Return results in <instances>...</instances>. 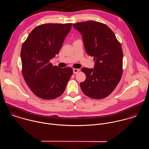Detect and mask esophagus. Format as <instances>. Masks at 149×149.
<instances>
[{
	"label": "esophagus",
	"mask_w": 149,
	"mask_h": 149,
	"mask_svg": "<svg viewBox=\"0 0 149 149\" xmlns=\"http://www.w3.org/2000/svg\"><path fill=\"white\" fill-rule=\"evenodd\" d=\"M79 70H80V69H73V73H74V74L77 73L79 72Z\"/></svg>",
	"instance_id": "esophagus-1"
}]
</instances>
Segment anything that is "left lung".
I'll return each instance as SVG.
<instances>
[{"instance_id": "8db88e82", "label": "left lung", "mask_w": 149, "mask_h": 149, "mask_svg": "<svg viewBox=\"0 0 149 149\" xmlns=\"http://www.w3.org/2000/svg\"><path fill=\"white\" fill-rule=\"evenodd\" d=\"M80 32L86 53L94 57V68H83L86 79L80 83L86 96L100 99L110 95L119 83L123 72V52L113 32L98 22L73 24Z\"/></svg>"}]
</instances>
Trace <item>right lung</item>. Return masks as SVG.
<instances>
[{
    "label": "right lung",
    "mask_w": 149,
    "mask_h": 149,
    "mask_svg": "<svg viewBox=\"0 0 149 149\" xmlns=\"http://www.w3.org/2000/svg\"><path fill=\"white\" fill-rule=\"evenodd\" d=\"M72 23H47L35 27L22 46V74L38 97L54 99L61 96L73 73L71 68H61L49 61L58 54Z\"/></svg>",
    "instance_id": "1"
}]
</instances>
